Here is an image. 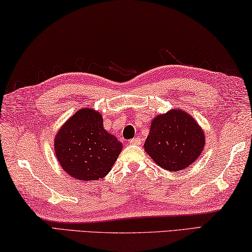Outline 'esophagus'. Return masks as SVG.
<instances>
[{"label": "esophagus", "mask_w": 252, "mask_h": 252, "mask_svg": "<svg viewBox=\"0 0 252 252\" xmlns=\"http://www.w3.org/2000/svg\"><path fill=\"white\" fill-rule=\"evenodd\" d=\"M129 143H130L131 145H139V144H140V139L137 138V137H135V138H133V139H130Z\"/></svg>", "instance_id": "esophagus-1"}]
</instances>
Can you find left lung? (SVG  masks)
<instances>
[{
	"label": "left lung",
	"instance_id": "obj_1",
	"mask_svg": "<svg viewBox=\"0 0 252 252\" xmlns=\"http://www.w3.org/2000/svg\"><path fill=\"white\" fill-rule=\"evenodd\" d=\"M204 147V130L182 109H171L154 118L144 144L145 152L152 159L169 171L188 168Z\"/></svg>",
	"mask_w": 252,
	"mask_h": 252
}]
</instances>
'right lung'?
<instances>
[{
    "instance_id": "right-lung-1",
    "label": "right lung",
    "mask_w": 252,
    "mask_h": 252,
    "mask_svg": "<svg viewBox=\"0 0 252 252\" xmlns=\"http://www.w3.org/2000/svg\"><path fill=\"white\" fill-rule=\"evenodd\" d=\"M122 148V143L104 129L101 115L92 108L77 110L57 131L54 140L62 168L78 180L105 177Z\"/></svg>"
}]
</instances>
